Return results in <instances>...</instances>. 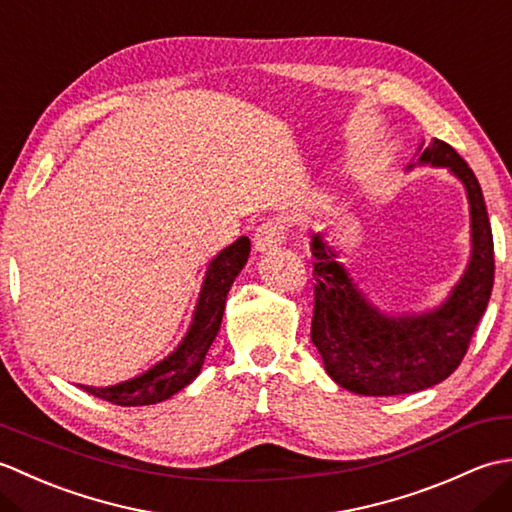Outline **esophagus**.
Wrapping results in <instances>:
<instances>
[{"instance_id": "34e87169", "label": "esophagus", "mask_w": 512, "mask_h": 512, "mask_svg": "<svg viewBox=\"0 0 512 512\" xmlns=\"http://www.w3.org/2000/svg\"><path fill=\"white\" fill-rule=\"evenodd\" d=\"M286 239V220L281 217H270L255 228V250L266 253L270 248H277Z\"/></svg>"}]
</instances>
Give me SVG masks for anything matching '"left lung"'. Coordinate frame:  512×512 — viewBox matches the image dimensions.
Returning a JSON list of instances; mask_svg holds the SVG:
<instances>
[{
	"label": "left lung",
	"mask_w": 512,
	"mask_h": 512,
	"mask_svg": "<svg viewBox=\"0 0 512 512\" xmlns=\"http://www.w3.org/2000/svg\"><path fill=\"white\" fill-rule=\"evenodd\" d=\"M422 145L420 165L449 167L462 180L471 204V262L440 308L400 317L383 314L336 262L323 235H312L317 284L310 339L334 383L361 396L413 394L449 378L460 367L491 299L493 231L480 182L451 145L438 138Z\"/></svg>",
	"instance_id": "left-lung-1"
}]
</instances>
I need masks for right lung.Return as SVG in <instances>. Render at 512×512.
<instances>
[{
	"label": "right lung",
	"mask_w": 512,
	"mask_h": 512,
	"mask_svg": "<svg viewBox=\"0 0 512 512\" xmlns=\"http://www.w3.org/2000/svg\"><path fill=\"white\" fill-rule=\"evenodd\" d=\"M248 253L250 239L239 237L237 242L226 246L209 264L198 306H195L193 312L191 328L182 343L176 347V352H171L165 361H160L145 374L125 380V383L112 387H81L88 394L121 407L156 405V402L167 400L173 394H178L182 387H187L200 374L204 356L215 341L217 332H220L226 295L231 290L235 277L239 275V270L246 266Z\"/></svg>",
	"instance_id": "add662e5"
}]
</instances>
